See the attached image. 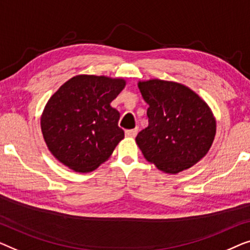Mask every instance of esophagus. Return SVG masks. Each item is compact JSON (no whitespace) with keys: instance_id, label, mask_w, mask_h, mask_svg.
<instances>
[{"instance_id":"34e87169","label":"esophagus","mask_w":250,"mask_h":250,"mask_svg":"<svg viewBox=\"0 0 250 250\" xmlns=\"http://www.w3.org/2000/svg\"><path fill=\"white\" fill-rule=\"evenodd\" d=\"M137 132H138V128L125 130V136H128V137H135V136L137 135Z\"/></svg>"}]
</instances>
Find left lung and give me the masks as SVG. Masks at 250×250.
I'll list each match as a JSON object with an SVG mask.
<instances>
[{"instance_id": "8db88e82", "label": "left lung", "mask_w": 250, "mask_h": 250, "mask_svg": "<svg viewBox=\"0 0 250 250\" xmlns=\"http://www.w3.org/2000/svg\"><path fill=\"white\" fill-rule=\"evenodd\" d=\"M138 87L148 126L136 137L144 157L165 173H179L200 161L212 146L216 122L205 102L181 83L152 79Z\"/></svg>"}]
</instances>
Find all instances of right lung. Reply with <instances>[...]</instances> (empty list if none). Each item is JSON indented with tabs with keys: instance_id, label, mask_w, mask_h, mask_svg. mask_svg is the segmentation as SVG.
Returning a JSON list of instances; mask_svg holds the SVG:
<instances>
[{
	"instance_id": "right-lung-1",
	"label": "right lung",
	"mask_w": 250,
	"mask_h": 250,
	"mask_svg": "<svg viewBox=\"0 0 250 250\" xmlns=\"http://www.w3.org/2000/svg\"><path fill=\"white\" fill-rule=\"evenodd\" d=\"M125 80L79 75L48 100L41 119L45 143L55 159L77 172H90L124 139L120 113L111 106Z\"/></svg>"
}]
</instances>
